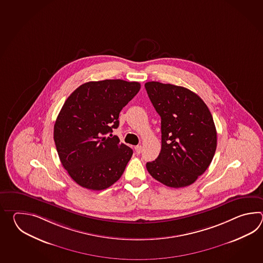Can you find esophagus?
<instances>
[{
	"instance_id": "obj_1",
	"label": "esophagus",
	"mask_w": 263,
	"mask_h": 263,
	"mask_svg": "<svg viewBox=\"0 0 263 263\" xmlns=\"http://www.w3.org/2000/svg\"><path fill=\"white\" fill-rule=\"evenodd\" d=\"M134 149H135L136 154H140L141 151H142V146H141V145H136V146L134 147Z\"/></svg>"
}]
</instances>
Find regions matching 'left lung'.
I'll use <instances>...</instances> for the list:
<instances>
[{
	"instance_id": "8db88e82",
	"label": "left lung",
	"mask_w": 263,
	"mask_h": 263,
	"mask_svg": "<svg viewBox=\"0 0 263 263\" xmlns=\"http://www.w3.org/2000/svg\"><path fill=\"white\" fill-rule=\"evenodd\" d=\"M145 87L162 119V149L146 169L168 187L189 186L207 170L216 151L213 116L201 98L185 87L159 82Z\"/></svg>"
}]
</instances>
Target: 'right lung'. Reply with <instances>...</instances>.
<instances>
[{
    "instance_id": "1",
    "label": "right lung",
    "mask_w": 263,
    "mask_h": 263,
    "mask_svg": "<svg viewBox=\"0 0 263 263\" xmlns=\"http://www.w3.org/2000/svg\"><path fill=\"white\" fill-rule=\"evenodd\" d=\"M140 87L137 82L119 79L88 82L65 101L56 118L53 138L62 165L77 184L104 190L122 176L133 149L119 144L111 133L119 126V112Z\"/></svg>"
}]
</instances>
